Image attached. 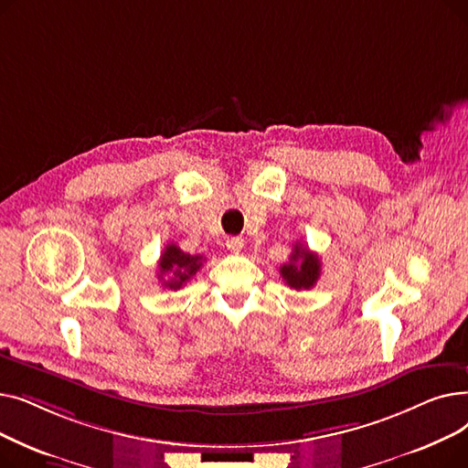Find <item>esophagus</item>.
<instances>
[{
    "label": "esophagus",
    "mask_w": 468,
    "mask_h": 468,
    "mask_svg": "<svg viewBox=\"0 0 468 468\" xmlns=\"http://www.w3.org/2000/svg\"><path fill=\"white\" fill-rule=\"evenodd\" d=\"M226 247H228L229 252L239 254V252L242 250V247H244V240H242L240 237H229V239L226 240Z\"/></svg>",
    "instance_id": "1"
}]
</instances>
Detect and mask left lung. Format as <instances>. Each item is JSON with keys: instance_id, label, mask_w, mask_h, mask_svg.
Instances as JSON below:
<instances>
[{"instance_id": "1", "label": "left lung", "mask_w": 468, "mask_h": 468, "mask_svg": "<svg viewBox=\"0 0 468 468\" xmlns=\"http://www.w3.org/2000/svg\"><path fill=\"white\" fill-rule=\"evenodd\" d=\"M281 277L290 288L309 290L321 277V258L311 252L302 242L293 244L290 261L281 265Z\"/></svg>"}]
</instances>
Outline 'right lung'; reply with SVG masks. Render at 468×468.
I'll return each instance as SVG.
<instances>
[{"instance_id":"right-lung-1","label":"right lung","mask_w":468,"mask_h":468,"mask_svg":"<svg viewBox=\"0 0 468 468\" xmlns=\"http://www.w3.org/2000/svg\"><path fill=\"white\" fill-rule=\"evenodd\" d=\"M203 256L197 254L191 256L187 252H184L176 244H166L161 260H159V281H163L165 288L170 290H180L197 271H199L203 265ZM168 276V280L164 277Z\"/></svg>"}]
</instances>
